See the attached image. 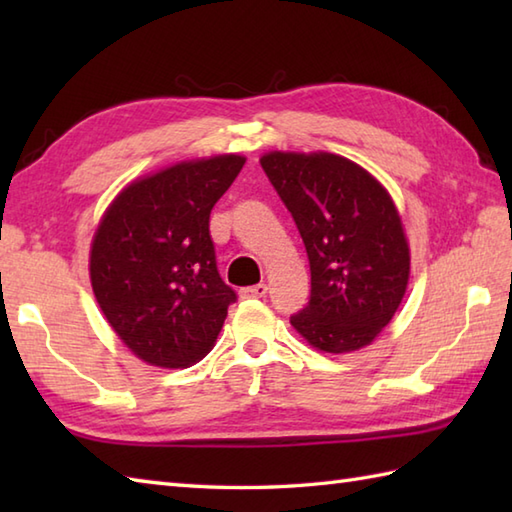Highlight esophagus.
Returning <instances> with one entry per match:
<instances>
[{
    "instance_id": "1",
    "label": "esophagus",
    "mask_w": 512,
    "mask_h": 512,
    "mask_svg": "<svg viewBox=\"0 0 512 512\" xmlns=\"http://www.w3.org/2000/svg\"><path fill=\"white\" fill-rule=\"evenodd\" d=\"M266 292H268L266 284H255V286H248V288L239 290V297H242V299H262V297H266Z\"/></svg>"
}]
</instances>
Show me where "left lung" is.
I'll return each mask as SVG.
<instances>
[{
    "instance_id": "left-lung-1",
    "label": "left lung",
    "mask_w": 512,
    "mask_h": 512,
    "mask_svg": "<svg viewBox=\"0 0 512 512\" xmlns=\"http://www.w3.org/2000/svg\"><path fill=\"white\" fill-rule=\"evenodd\" d=\"M259 162L310 262V301L290 323L321 352L361 350L394 317L409 281L394 200L372 173L336 154L270 151Z\"/></svg>"
}]
</instances>
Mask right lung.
<instances>
[{
  "instance_id": "add662e5",
  "label": "right lung",
  "mask_w": 512,
  "mask_h": 512,
  "mask_svg": "<svg viewBox=\"0 0 512 512\" xmlns=\"http://www.w3.org/2000/svg\"><path fill=\"white\" fill-rule=\"evenodd\" d=\"M244 162L224 154L134 180L96 228L94 297L118 339L149 365L198 363L237 299L217 273L209 217Z\"/></svg>"
}]
</instances>
